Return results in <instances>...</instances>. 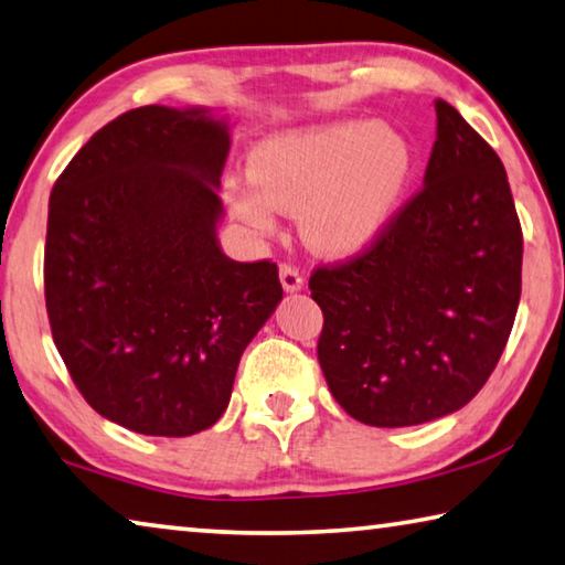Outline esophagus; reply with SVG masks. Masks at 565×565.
Instances as JSON below:
<instances>
[{
    "label": "esophagus",
    "mask_w": 565,
    "mask_h": 565,
    "mask_svg": "<svg viewBox=\"0 0 565 565\" xmlns=\"http://www.w3.org/2000/svg\"><path fill=\"white\" fill-rule=\"evenodd\" d=\"M279 276H281V284H284V289H286V291H299L301 286H303V276L299 274V268H297V266H291V264H281V268H279Z\"/></svg>",
    "instance_id": "34e87169"
}]
</instances>
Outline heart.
<instances>
[{
    "instance_id": "b5f03b06",
    "label": "heart",
    "mask_w": 565,
    "mask_h": 565,
    "mask_svg": "<svg viewBox=\"0 0 565 565\" xmlns=\"http://www.w3.org/2000/svg\"><path fill=\"white\" fill-rule=\"evenodd\" d=\"M415 153L387 125L344 120L271 138L250 156L254 183L228 185L231 209L256 231H271L276 209L301 213L303 238L344 256L382 234L405 195Z\"/></svg>"
}]
</instances>
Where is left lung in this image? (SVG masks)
I'll use <instances>...</instances> for the list:
<instances>
[{"instance_id":"8db88e82","label":"left lung","mask_w":565,"mask_h":565,"mask_svg":"<svg viewBox=\"0 0 565 565\" xmlns=\"http://www.w3.org/2000/svg\"><path fill=\"white\" fill-rule=\"evenodd\" d=\"M425 183L360 254L309 276L317 356L347 415L372 427L445 417L495 370L521 301L523 231L505 168L435 103Z\"/></svg>"}]
</instances>
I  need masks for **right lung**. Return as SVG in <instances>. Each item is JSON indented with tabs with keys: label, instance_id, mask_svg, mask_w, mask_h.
<instances>
[{
	"label": "right lung",
	"instance_id": "1",
	"mask_svg": "<svg viewBox=\"0 0 565 565\" xmlns=\"http://www.w3.org/2000/svg\"><path fill=\"white\" fill-rule=\"evenodd\" d=\"M228 130L209 110L146 105L89 138L50 193L44 303L70 377L140 435L211 427L284 289L271 258L218 248Z\"/></svg>",
	"mask_w": 565,
	"mask_h": 565
}]
</instances>
